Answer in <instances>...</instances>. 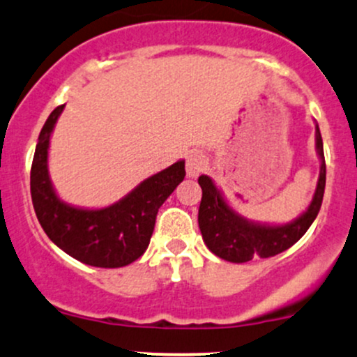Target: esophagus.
<instances>
[{"mask_svg":"<svg viewBox=\"0 0 357 357\" xmlns=\"http://www.w3.org/2000/svg\"><path fill=\"white\" fill-rule=\"evenodd\" d=\"M206 167H207L206 157H204L202 153H195L194 151V153H190L189 157H187V163H185L187 177L190 178L199 177V175L206 170Z\"/></svg>","mask_w":357,"mask_h":357,"instance_id":"obj_1","label":"esophagus"}]
</instances>
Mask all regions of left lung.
I'll use <instances>...</instances> for the list:
<instances>
[{"instance_id": "8db88e82", "label": "left lung", "mask_w": 357, "mask_h": 357, "mask_svg": "<svg viewBox=\"0 0 357 357\" xmlns=\"http://www.w3.org/2000/svg\"><path fill=\"white\" fill-rule=\"evenodd\" d=\"M315 150L320 158V174L310 206L287 224H261L238 214L224 199L214 180L200 175L202 200L199 206V227L206 246L219 258L231 263H246L253 258H270L294 246L317 218L326 189V158L322 136L315 128Z\"/></svg>"}]
</instances>
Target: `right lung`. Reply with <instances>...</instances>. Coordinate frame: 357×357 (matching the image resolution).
Segmentation results:
<instances>
[{"label":"right lung","mask_w":357,"mask_h":357,"mask_svg":"<svg viewBox=\"0 0 357 357\" xmlns=\"http://www.w3.org/2000/svg\"><path fill=\"white\" fill-rule=\"evenodd\" d=\"M63 106L55 107L40 131L30 174V192L40 226L50 241L86 265L119 268L146 251L158 209L183 177L185 162L178 160L151 175L130 194L102 209H84L63 202L49 175V146Z\"/></svg>","instance_id":"right-lung-1"}]
</instances>
